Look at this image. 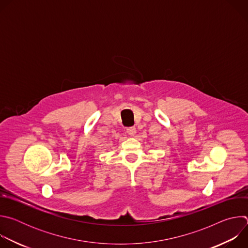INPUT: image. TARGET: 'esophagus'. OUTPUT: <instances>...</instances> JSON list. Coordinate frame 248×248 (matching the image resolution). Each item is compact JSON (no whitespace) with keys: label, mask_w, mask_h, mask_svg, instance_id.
I'll return each instance as SVG.
<instances>
[{"label":"esophagus","mask_w":248,"mask_h":248,"mask_svg":"<svg viewBox=\"0 0 248 248\" xmlns=\"http://www.w3.org/2000/svg\"><path fill=\"white\" fill-rule=\"evenodd\" d=\"M126 132L129 134V135H134L136 133V128L134 126H130V127H127L126 128Z\"/></svg>","instance_id":"esophagus-1"}]
</instances>
